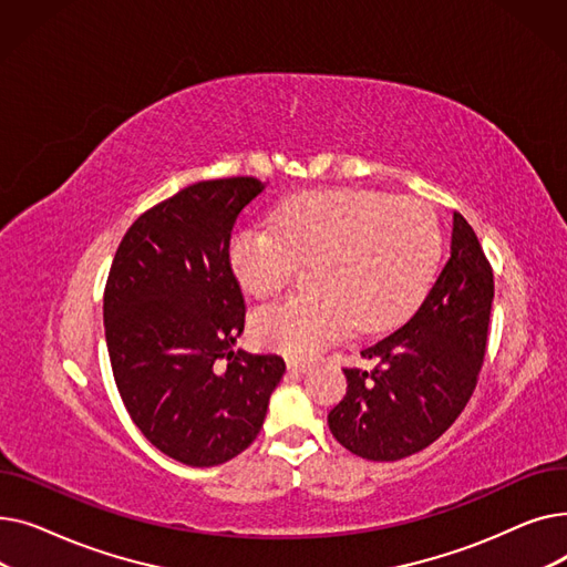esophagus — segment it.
Segmentation results:
<instances>
[{
  "mask_svg": "<svg viewBox=\"0 0 567 567\" xmlns=\"http://www.w3.org/2000/svg\"><path fill=\"white\" fill-rule=\"evenodd\" d=\"M287 368H289V372H296V374H301V372H306L310 365L306 363V361H301V359H287Z\"/></svg>",
  "mask_w": 567,
  "mask_h": 567,
  "instance_id": "34e87169",
  "label": "esophagus"
}]
</instances>
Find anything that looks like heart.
Masks as SVG:
<instances>
[{
    "instance_id": "1",
    "label": "heart",
    "mask_w": 567,
    "mask_h": 567,
    "mask_svg": "<svg viewBox=\"0 0 567 567\" xmlns=\"http://www.w3.org/2000/svg\"><path fill=\"white\" fill-rule=\"evenodd\" d=\"M441 255L432 208L419 199L370 190H319L287 199L268 218L238 231L229 264L241 287L266 299L312 261L308 293L252 315L259 344L310 355L344 336L402 321L427 293Z\"/></svg>"
}]
</instances>
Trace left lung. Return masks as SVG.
Masks as SVG:
<instances>
[{
    "mask_svg": "<svg viewBox=\"0 0 567 567\" xmlns=\"http://www.w3.org/2000/svg\"><path fill=\"white\" fill-rule=\"evenodd\" d=\"M492 301V264L455 212L451 257L419 310L361 351L374 370L344 368L347 395L329 427L347 451L372 462L404 460L457 421L481 377Z\"/></svg>",
    "mask_w": 567,
    "mask_h": 567,
    "instance_id": "obj_1",
    "label": "left lung"
}]
</instances>
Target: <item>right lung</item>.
<instances>
[{"instance_id": "obj_1", "label": "right lung", "mask_w": 567, "mask_h": 567, "mask_svg": "<svg viewBox=\"0 0 567 567\" xmlns=\"http://www.w3.org/2000/svg\"><path fill=\"white\" fill-rule=\"evenodd\" d=\"M261 190L255 176H231L158 202L124 234L105 282V340L118 395L140 432L188 466L244 453L285 374L278 353L231 349L244 333L246 303L229 238Z\"/></svg>"}]
</instances>
